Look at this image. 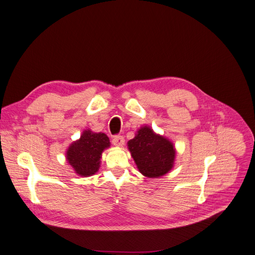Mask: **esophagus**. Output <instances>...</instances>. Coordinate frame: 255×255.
Masks as SVG:
<instances>
[{"label": "esophagus", "instance_id": "1", "mask_svg": "<svg viewBox=\"0 0 255 255\" xmlns=\"http://www.w3.org/2000/svg\"><path fill=\"white\" fill-rule=\"evenodd\" d=\"M112 143L116 147H123L125 145V139L123 135H114L112 139Z\"/></svg>", "mask_w": 255, "mask_h": 255}]
</instances>
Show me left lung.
Instances as JSON below:
<instances>
[{
	"label": "left lung",
	"instance_id": "left-lung-1",
	"mask_svg": "<svg viewBox=\"0 0 255 255\" xmlns=\"http://www.w3.org/2000/svg\"><path fill=\"white\" fill-rule=\"evenodd\" d=\"M139 171L148 178H158L167 173L173 166L175 149L173 144L145 126L128 142Z\"/></svg>",
	"mask_w": 255,
	"mask_h": 255
}]
</instances>
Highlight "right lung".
<instances>
[{
    "label": "right lung",
    "mask_w": 255,
    "mask_h": 255,
    "mask_svg": "<svg viewBox=\"0 0 255 255\" xmlns=\"http://www.w3.org/2000/svg\"><path fill=\"white\" fill-rule=\"evenodd\" d=\"M110 146L108 136L103 132L85 130L80 140L73 142L66 152V159L77 174L90 177L100 167L102 152Z\"/></svg>",
    "instance_id": "obj_1"
}]
</instances>
